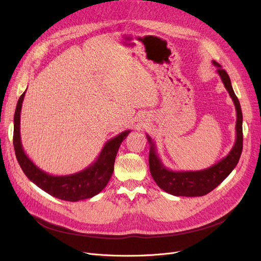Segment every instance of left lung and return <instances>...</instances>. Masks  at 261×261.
Returning <instances> with one entry per match:
<instances>
[{"instance_id": "1", "label": "left lung", "mask_w": 261, "mask_h": 261, "mask_svg": "<svg viewBox=\"0 0 261 261\" xmlns=\"http://www.w3.org/2000/svg\"><path fill=\"white\" fill-rule=\"evenodd\" d=\"M213 64L217 66V73L220 76L225 89L227 90L231 100L236 108V141L229 153L219 161L215 165L198 171H173L164 166L156 153L155 145L152 139L147 134V140L150 144L149 148V168L154 182L160 188L173 196L182 197H201L207 195L219 184H221L225 177L232 171L239 162L242 146V111L240 102L232 90L230 79L227 73L216 61Z\"/></svg>"}]
</instances>
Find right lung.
<instances>
[{"label": "right lung", "instance_id": "obj_1", "mask_svg": "<svg viewBox=\"0 0 261 261\" xmlns=\"http://www.w3.org/2000/svg\"><path fill=\"white\" fill-rule=\"evenodd\" d=\"M25 92L20 96L13 117V147L19 165L25 175L48 195L64 201L77 202L90 199L107 186L114 170V162L121 142L127 138L130 130H126L109 140L96 161L79 172L67 175H53L40 169L26 155L21 143L20 117Z\"/></svg>", "mask_w": 261, "mask_h": 261}]
</instances>
